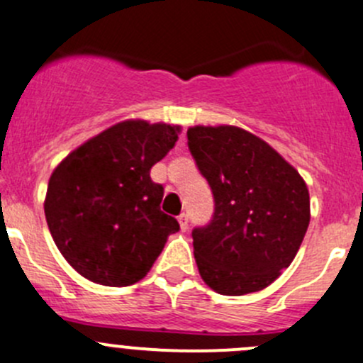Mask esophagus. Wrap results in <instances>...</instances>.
I'll return each instance as SVG.
<instances>
[{
	"label": "esophagus",
	"mask_w": 363,
	"mask_h": 363,
	"mask_svg": "<svg viewBox=\"0 0 363 363\" xmlns=\"http://www.w3.org/2000/svg\"><path fill=\"white\" fill-rule=\"evenodd\" d=\"M177 220L179 225H181V230H188V214H181Z\"/></svg>",
	"instance_id": "34e87169"
}]
</instances>
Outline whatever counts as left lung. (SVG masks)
<instances>
[{"mask_svg":"<svg viewBox=\"0 0 363 363\" xmlns=\"http://www.w3.org/2000/svg\"><path fill=\"white\" fill-rule=\"evenodd\" d=\"M188 147L214 196L213 220L193 228L203 282L225 296L257 293L293 262L311 221L301 175L273 147L235 125H195Z\"/></svg>","mask_w":363,"mask_h":363,"instance_id":"1","label":"left lung"}]
</instances>
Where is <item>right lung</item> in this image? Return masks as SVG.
I'll use <instances>...</instances> for the list:
<instances>
[{
	"label": "right lung",
	"instance_id": "right-lung-1",
	"mask_svg": "<svg viewBox=\"0 0 363 363\" xmlns=\"http://www.w3.org/2000/svg\"><path fill=\"white\" fill-rule=\"evenodd\" d=\"M179 125L124 121L84 142L52 170L44 213L67 262L90 282H140L179 230L161 211L150 168L174 149Z\"/></svg>",
	"mask_w": 363,
	"mask_h": 363
}]
</instances>
